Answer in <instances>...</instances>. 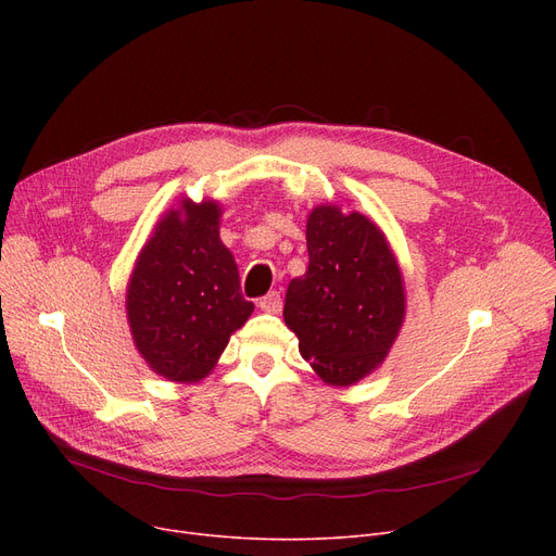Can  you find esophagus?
<instances>
[{"instance_id":"34e87169","label":"esophagus","mask_w":556,"mask_h":556,"mask_svg":"<svg viewBox=\"0 0 556 556\" xmlns=\"http://www.w3.org/2000/svg\"><path fill=\"white\" fill-rule=\"evenodd\" d=\"M258 308L266 311V313H279L281 311V295L277 293V290H273V293H268L266 298L258 300Z\"/></svg>"}]
</instances>
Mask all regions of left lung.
Instances as JSON below:
<instances>
[{
  "mask_svg": "<svg viewBox=\"0 0 556 556\" xmlns=\"http://www.w3.org/2000/svg\"><path fill=\"white\" fill-rule=\"evenodd\" d=\"M308 268L288 283L283 319L329 386L358 383L381 365L405 317L396 256L374 220L319 204L306 223Z\"/></svg>",
  "mask_w": 556,
  "mask_h": 556,
  "instance_id": "obj_1",
  "label": "left lung"
}]
</instances>
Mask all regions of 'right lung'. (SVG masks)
<instances>
[{
	"mask_svg": "<svg viewBox=\"0 0 556 556\" xmlns=\"http://www.w3.org/2000/svg\"><path fill=\"white\" fill-rule=\"evenodd\" d=\"M218 229L216 200L185 198L155 225L130 275L126 313L135 346L166 381L207 376L254 311Z\"/></svg>",
	"mask_w": 556,
	"mask_h": 556,
	"instance_id": "right-lung-1",
	"label": "right lung"
}]
</instances>
